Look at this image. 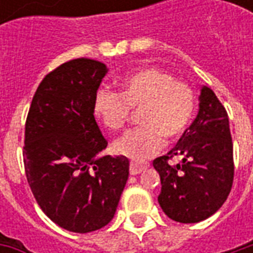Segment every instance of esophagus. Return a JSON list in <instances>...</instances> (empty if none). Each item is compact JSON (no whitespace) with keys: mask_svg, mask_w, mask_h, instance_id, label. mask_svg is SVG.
<instances>
[{"mask_svg":"<svg viewBox=\"0 0 253 253\" xmlns=\"http://www.w3.org/2000/svg\"><path fill=\"white\" fill-rule=\"evenodd\" d=\"M148 168L146 164H139V163H135V161H131L130 163V173L131 175H139L141 172Z\"/></svg>","mask_w":253,"mask_h":253,"instance_id":"obj_1","label":"esophagus"}]
</instances>
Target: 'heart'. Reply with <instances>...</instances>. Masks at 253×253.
I'll return each instance as SVG.
<instances>
[{
    "mask_svg": "<svg viewBox=\"0 0 253 253\" xmlns=\"http://www.w3.org/2000/svg\"><path fill=\"white\" fill-rule=\"evenodd\" d=\"M196 107L190 85L175 81L168 73L149 67L127 74L121 93L100 88L93 99V114L111 131H119L139 111L141 126L127 131L114 143L118 154L145 160L157 153L164 138H179L190 126Z\"/></svg>",
    "mask_w": 253,
    "mask_h": 253,
    "instance_id": "b5f03b06",
    "label": "heart"
}]
</instances>
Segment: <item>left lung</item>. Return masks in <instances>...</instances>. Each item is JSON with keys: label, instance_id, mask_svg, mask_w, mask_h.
Listing matches in <instances>:
<instances>
[{"label": "left lung", "instance_id": "obj_1", "mask_svg": "<svg viewBox=\"0 0 253 253\" xmlns=\"http://www.w3.org/2000/svg\"><path fill=\"white\" fill-rule=\"evenodd\" d=\"M175 157L181 163L169 165ZM153 167L161 179L159 203L170 219L201 222L222 206L233 184V143L226 110L211 89L202 86L196 118Z\"/></svg>", "mask_w": 253, "mask_h": 253}]
</instances>
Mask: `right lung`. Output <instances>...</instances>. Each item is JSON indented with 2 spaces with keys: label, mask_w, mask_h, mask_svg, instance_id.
<instances>
[{
  "label": "right lung",
  "mask_w": 253,
  "mask_h": 253,
  "mask_svg": "<svg viewBox=\"0 0 253 253\" xmlns=\"http://www.w3.org/2000/svg\"><path fill=\"white\" fill-rule=\"evenodd\" d=\"M107 72L89 58L62 63L38 86L25 122L31 191L52 222L74 233L110 222L128 179L127 157L97 156L108 142L92 105Z\"/></svg>",
  "instance_id": "obj_1"
}]
</instances>
